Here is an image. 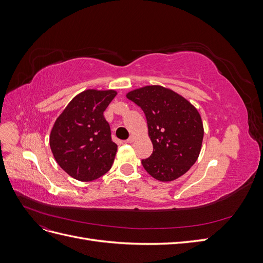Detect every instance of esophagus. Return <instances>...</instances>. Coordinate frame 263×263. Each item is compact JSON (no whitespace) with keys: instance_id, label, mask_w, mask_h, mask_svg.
Masks as SVG:
<instances>
[{"instance_id":"esophagus-1","label":"esophagus","mask_w":263,"mask_h":263,"mask_svg":"<svg viewBox=\"0 0 263 263\" xmlns=\"http://www.w3.org/2000/svg\"><path fill=\"white\" fill-rule=\"evenodd\" d=\"M135 140V137L134 136H130L128 139H126L125 142H128V144H130V142H133Z\"/></svg>"}]
</instances>
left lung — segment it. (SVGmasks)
<instances>
[{"mask_svg": "<svg viewBox=\"0 0 263 263\" xmlns=\"http://www.w3.org/2000/svg\"><path fill=\"white\" fill-rule=\"evenodd\" d=\"M146 115L154 151L141 163L159 181L176 180L197 160L203 141V124L189 101L159 85L141 87L127 94Z\"/></svg>", "mask_w": 263, "mask_h": 263, "instance_id": "1", "label": "left lung"}]
</instances>
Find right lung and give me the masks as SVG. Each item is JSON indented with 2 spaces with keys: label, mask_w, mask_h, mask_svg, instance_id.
Segmentation results:
<instances>
[{
  "label": "right lung",
  "mask_w": 263,
  "mask_h": 263,
  "mask_svg": "<svg viewBox=\"0 0 263 263\" xmlns=\"http://www.w3.org/2000/svg\"><path fill=\"white\" fill-rule=\"evenodd\" d=\"M116 97L113 90H86L71 101L50 133L55 161L72 178L89 182L112 168L117 145L104 110Z\"/></svg>",
  "instance_id": "obj_1"
}]
</instances>
